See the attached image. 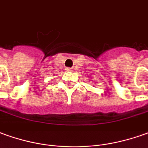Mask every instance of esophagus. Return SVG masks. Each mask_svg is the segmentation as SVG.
<instances>
[{
    "mask_svg": "<svg viewBox=\"0 0 148 148\" xmlns=\"http://www.w3.org/2000/svg\"><path fill=\"white\" fill-rule=\"evenodd\" d=\"M66 71H68V72H71V71H72V68H66V69H65Z\"/></svg>",
    "mask_w": 148,
    "mask_h": 148,
    "instance_id": "1",
    "label": "esophagus"
}]
</instances>
